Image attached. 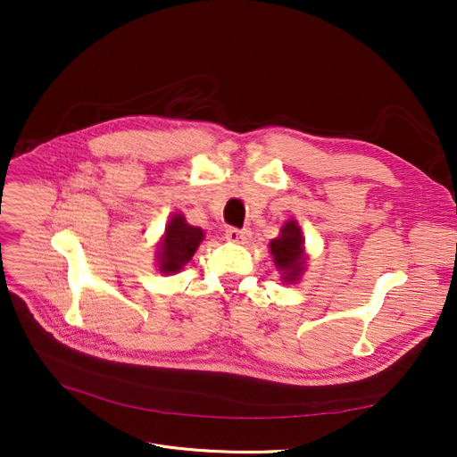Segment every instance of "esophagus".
Wrapping results in <instances>:
<instances>
[{
	"mask_svg": "<svg viewBox=\"0 0 457 457\" xmlns=\"http://www.w3.org/2000/svg\"><path fill=\"white\" fill-rule=\"evenodd\" d=\"M252 233L248 229H237V228H228L226 229V241L233 245H245L250 241Z\"/></svg>",
	"mask_w": 457,
	"mask_h": 457,
	"instance_id": "1",
	"label": "esophagus"
}]
</instances>
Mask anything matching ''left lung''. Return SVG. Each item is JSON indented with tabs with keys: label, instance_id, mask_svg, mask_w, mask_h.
<instances>
[{
	"label": "left lung",
	"instance_id": "obj_1",
	"mask_svg": "<svg viewBox=\"0 0 457 457\" xmlns=\"http://www.w3.org/2000/svg\"><path fill=\"white\" fill-rule=\"evenodd\" d=\"M269 246L274 257V265L281 272V279L289 283L298 281L305 265V252L303 235L296 220L285 222L279 237L272 238Z\"/></svg>",
	"mask_w": 457,
	"mask_h": 457
}]
</instances>
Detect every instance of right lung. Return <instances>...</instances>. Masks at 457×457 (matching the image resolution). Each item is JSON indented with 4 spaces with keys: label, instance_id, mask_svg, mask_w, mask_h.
Instances as JSON below:
<instances>
[{
    "label": "right lung",
    "instance_id": "1",
    "mask_svg": "<svg viewBox=\"0 0 457 457\" xmlns=\"http://www.w3.org/2000/svg\"><path fill=\"white\" fill-rule=\"evenodd\" d=\"M204 241V231L196 226L187 224L181 212L174 214L164 228L162 241L159 245V272L176 274L195 255L196 248Z\"/></svg>",
    "mask_w": 457,
    "mask_h": 457
}]
</instances>
